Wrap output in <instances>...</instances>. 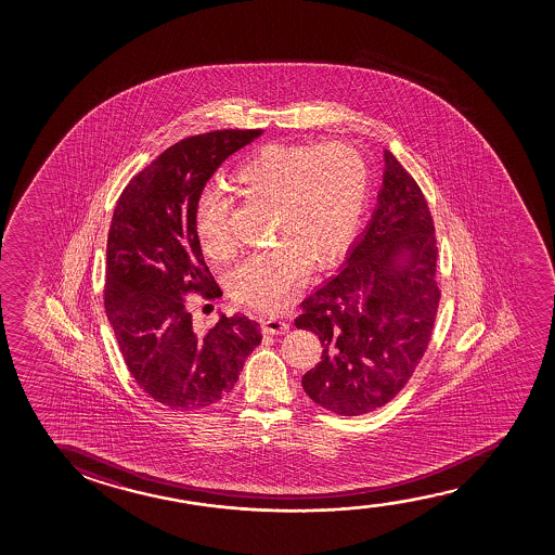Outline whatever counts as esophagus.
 I'll return each instance as SVG.
<instances>
[{
    "label": "esophagus",
    "instance_id": "34e87169",
    "mask_svg": "<svg viewBox=\"0 0 555 555\" xmlns=\"http://www.w3.org/2000/svg\"><path fill=\"white\" fill-rule=\"evenodd\" d=\"M261 330H263V334L267 335L286 334L289 330V324L286 320L271 317V319L261 320Z\"/></svg>",
    "mask_w": 555,
    "mask_h": 555
}]
</instances>
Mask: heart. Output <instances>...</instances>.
Listing matches in <instances>:
<instances>
[{"label": "heart", "instance_id": "heart-1", "mask_svg": "<svg viewBox=\"0 0 555 555\" xmlns=\"http://www.w3.org/2000/svg\"><path fill=\"white\" fill-rule=\"evenodd\" d=\"M233 190L271 208V248L244 259L228 279L229 294L258 311H279L312 266L334 258L354 235L370 191V165L349 142L273 144L250 155L231 178ZM229 203L206 191L195 208V233L214 261L235 256Z\"/></svg>", "mask_w": 555, "mask_h": 555}]
</instances>
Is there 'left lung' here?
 <instances>
[{"label": "left lung", "mask_w": 555, "mask_h": 555, "mask_svg": "<svg viewBox=\"0 0 555 555\" xmlns=\"http://www.w3.org/2000/svg\"><path fill=\"white\" fill-rule=\"evenodd\" d=\"M438 246L425 195L385 152L372 220L339 273L301 301L296 327L319 335L322 360L301 379L324 410L357 417L390 402L433 337Z\"/></svg>", "instance_id": "left-lung-1"}]
</instances>
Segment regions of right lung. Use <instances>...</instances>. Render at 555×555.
Segmentation results:
<instances>
[{"mask_svg":"<svg viewBox=\"0 0 555 555\" xmlns=\"http://www.w3.org/2000/svg\"><path fill=\"white\" fill-rule=\"evenodd\" d=\"M261 129L185 138L138 172L107 233L104 305L125 364L145 395L170 410H203L235 387L261 343L256 320L221 314L195 327L188 294L221 296L195 233V208L221 163Z\"/></svg>","mask_w":555,"mask_h":555,"instance_id":"right-lung-1","label":"right lung"}]
</instances>
